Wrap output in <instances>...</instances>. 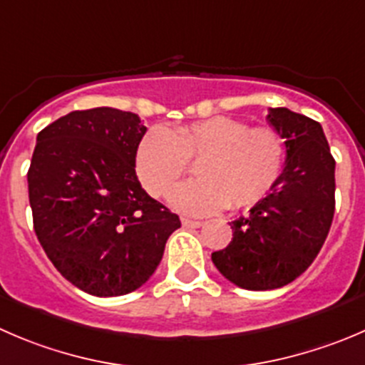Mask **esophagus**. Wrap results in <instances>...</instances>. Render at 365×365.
<instances>
[{
    "instance_id": "34e87169",
    "label": "esophagus",
    "mask_w": 365,
    "mask_h": 365,
    "mask_svg": "<svg viewBox=\"0 0 365 365\" xmlns=\"http://www.w3.org/2000/svg\"><path fill=\"white\" fill-rule=\"evenodd\" d=\"M182 225L185 226V228H200V226H203V222H201V221H194V219L183 217L182 219Z\"/></svg>"
}]
</instances>
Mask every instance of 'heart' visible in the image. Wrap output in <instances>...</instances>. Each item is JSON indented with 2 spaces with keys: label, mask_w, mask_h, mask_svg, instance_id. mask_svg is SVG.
I'll use <instances>...</instances> for the list:
<instances>
[{
  "label": "heart",
  "mask_w": 365,
  "mask_h": 365,
  "mask_svg": "<svg viewBox=\"0 0 365 365\" xmlns=\"http://www.w3.org/2000/svg\"><path fill=\"white\" fill-rule=\"evenodd\" d=\"M287 148L278 130L240 119L215 118L176 128L150 130L135 153V171L144 189L162 197L197 162L194 182L169 194V203L192 215L222 208H244L264 200L280 180Z\"/></svg>",
  "instance_id": "b5f03b06"
}]
</instances>
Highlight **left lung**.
Masks as SVG:
<instances>
[{
	"instance_id": "obj_1",
	"label": "left lung",
	"mask_w": 365,
	"mask_h": 365,
	"mask_svg": "<svg viewBox=\"0 0 365 365\" xmlns=\"http://www.w3.org/2000/svg\"><path fill=\"white\" fill-rule=\"evenodd\" d=\"M287 158L274 189L247 217L230 222L232 242L212 253L222 277L247 291H271L307 271L323 247L335 212V160L317 121L271 108Z\"/></svg>"
}]
</instances>
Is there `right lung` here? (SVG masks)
Wrapping results in <instances>:
<instances>
[{"label": "right lung", "instance_id": "1", "mask_svg": "<svg viewBox=\"0 0 365 365\" xmlns=\"http://www.w3.org/2000/svg\"><path fill=\"white\" fill-rule=\"evenodd\" d=\"M144 133L132 112L74 110L38 132L28 169L38 242L66 280L100 298L146 284L182 225L137 178Z\"/></svg>", "mask_w": 365, "mask_h": 365}]
</instances>
